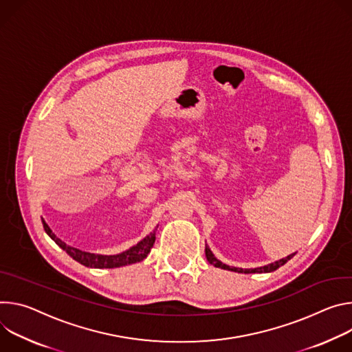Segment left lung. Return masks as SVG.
Segmentation results:
<instances>
[{
  "mask_svg": "<svg viewBox=\"0 0 352 352\" xmlns=\"http://www.w3.org/2000/svg\"><path fill=\"white\" fill-rule=\"evenodd\" d=\"M296 253H292L278 261H274L271 264H267V265H263V267H257V268H239V267H230L228 264H223L222 261H219L214 254L210 250V248L206 245V257L207 260L210 261V264H212L214 267H218V268H223V270H229V271H235V272H245V274H252V272H271V271H276L277 268H280L281 265H284L288 260H291Z\"/></svg>",
  "mask_w": 352,
  "mask_h": 352,
  "instance_id": "8db88e82",
  "label": "left lung"
}]
</instances>
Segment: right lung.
I'll return each instance as SVG.
<instances>
[{"label": "right lung", "mask_w": 352, "mask_h": 352, "mask_svg": "<svg viewBox=\"0 0 352 352\" xmlns=\"http://www.w3.org/2000/svg\"><path fill=\"white\" fill-rule=\"evenodd\" d=\"M43 222V228L46 230L47 235L69 256L72 257L75 261L81 263L85 267H91V268H116V267H123V265H129V264H134L138 261H142L151 252L153 243H155V230L151 232L148 236H145L141 242H138L135 246L130 248L129 250L119 253V254H111V256H106V254H95V253H88V252H82L76 248H72L67 243H64L61 239H58L54 233L52 232V229L49 228V225L45 222V219H42Z\"/></svg>", "instance_id": "1"}]
</instances>
